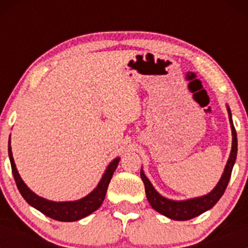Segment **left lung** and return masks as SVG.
I'll return each mask as SVG.
<instances>
[{"label":"left lung","instance_id":"1","mask_svg":"<svg viewBox=\"0 0 248 248\" xmlns=\"http://www.w3.org/2000/svg\"><path fill=\"white\" fill-rule=\"evenodd\" d=\"M229 112V121H231L232 126V152L229 156L228 163H227L224 172L222 175L221 180L217 184V186L210 192L209 194L204 197H199V198L188 199V201L184 202H174L169 201V199L164 198L161 194L157 193L156 189L152 187L151 182L149 181L142 170L140 171V176H141L142 182L145 185V193H146V198L149 201L151 206L154 207L156 211L159 214L164 215V216L169 217V218L175 219V221H187V219L194 218V217L199 216L202 212L206 210L211 209L217 202L219 201L222 196H223L224 191H226L227 186H228L229 179H231L232 167H234L235 159H236L237 154V138H236V131L232 124L231 110L228 108Z\"/></svg>","mask_w":248,"mask_h":248}]
</instances>
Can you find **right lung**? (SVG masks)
I'll list each match as a JSON object with an SVG mask.
<instances>
[{
    "label": "right lung",
    "instance_id": "obj_1",
    "mask_svg": "<svg viewBox=\"0 0 248 248\" xmlns=\"http://www.w3.org/2000/svg\"><path fill=\"white\" fill-rule=\"evenodd\" d=\"M8 155L9 159H11V166L12 171H13L14 180H16V187L17 189H19L20 193H21V196L24 197L25 201L29 202L31 206L39 210V211H41L42 214L46 215V216L61 222H74L78 221V219H81L84 218V217L89 216V215L92 214L93 211H96V210L101 206L104 198H106L107 189H108L109 182L110 180H111L112 174H114L115 169H116L117 164H119L120 162V158H116L109 164L106 172H104L103 177H102V180L99 181L98 186H97L96 189H93L89 196H86L85 198L77 202H56L41 198V197H38L37 194H34L33 192L24 184V181H22L19 172L16 170V163H14L13 155H12L11 149V139H9Z\"/></svg>",
    "mask_w": 248,
    "mask_h": 248
}]
</instances>
